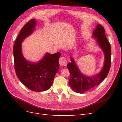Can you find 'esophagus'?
Returning <instances> with one entry per match:
<instances>
[{
  "label": "esophagus",
  "instance_id": "obj_1",
  "mask_svg": "<svg viewBox=\"0 0 122 122\" xmlns=\"http://www.w3.org/2000/svg\"><path fill=\"white\" fill-rule=\"evenodd\" d=\"M59 64H60L61 66H65L67 65V61L66 58L64 56H61L59 59Z\"/></svg>",
  "mask_w": 122,
  "mask_h": 122
}]
</instances>
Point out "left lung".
<instances>
[{
  "label": "left lung",
  "mask_w": 122,
  "mask_h": 122,
  "mask_svg": "<svg viewBox=\"0 0 122 122\" xmlns=\"http://www.w3.org/2000/svg\"><path fill=\"white\" fill-rule=\"evenodd\" d=\"M93 36L96 39V43L104 53V65L97 74L93 76H86L81 73L75 61L70 55L71 62L67 65L70 74L69 84L72 90L78 93H83L98 86L105 79L109 72L111 64V46L106 37L105 29L101 25H97L93 31Z\"/></svg>",
  "instance_id": "8db88e82"
}]
</instances>
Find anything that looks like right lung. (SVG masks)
<instances>
[{
    "label": "right lung",
    "mask_w": 122,
    "mask_h": 122,
    "mask_svg": "<svg viewBox=\"0 0 122 122\" xmlns=\"http://www.w3.org/2000/svg\"><path fill=\"white\" fill-rule=\"evenodd\" d=\"M36 20L32 19L21 29L13 47L15 69L18 79L25 86L35 92L47 90L51 86L58 71L60 52L46 53L38 62L26 60L22 53V43L36 29Z\"/></svg>",
    "instance_id": "right-lung-1"
}]
</instances>
